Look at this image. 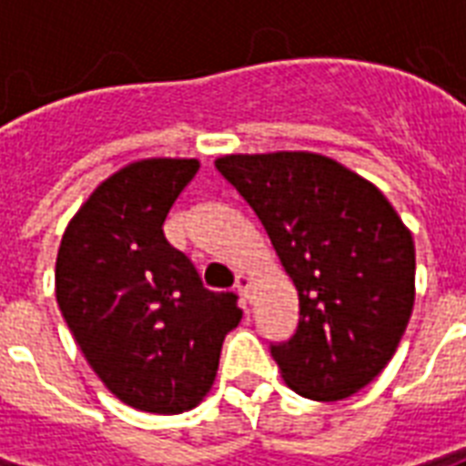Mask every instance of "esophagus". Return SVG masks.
I'll use <instances>...</instances> for the list:
<instances>
[{
	"label": "esophagus",
	"instance_id": "obj_1",
	"mask_svg": "<svg viewBox=\"0 0 466 466\" xmlns=\"http://www.w3.org/2000/svg\"><path fill=\"white\" fill-rule=\"evenodd\" d=\"M234 288H237V292H239L241 298L248 299V288H251V278H248L247 273H239V276H237V283H234Z\"/></svg>",
	"mask_w": 466,
	"mask_h": 466
}]
</instances>
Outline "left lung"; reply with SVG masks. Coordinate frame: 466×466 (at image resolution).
<instances>
[{
	"mask_svg": "<svg viewBox=\"0 0 466 466\" xmlns=\"http://www.w3.org/2000/svg\"><path fill=\"white\" fill-rule=\"evenodd\" d=\"M215 168L256 212L298 290V329L270 343L288 387L317 401L362 390L411 317V232L372 183L329 157L229 155Z\"/></svg>",
	"mask_w": 466,
	"mask_h": 466,
	"instance_id": "obj_1",
	"label": "left lung"
}]
</instances>
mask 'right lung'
I'll use <instances>...</instances> for the list:
<instances>
[{"label":"right lung","instance_id":"1","mask_svg":"<svg viewBox=\"0 0 466 466\" xmlns=\"http://www.w3.org/2000/svg\"><path fill=\"white\" fill-rule=\"evenodd\" d=\"M196 159H142L106 178L62 234L55 292L91 370L133 409L181 413L203 401L222 340L239 324L234 292L203 288L164 237Z\"/></svg>","mask_w":466,"mask_h":466}]
</instances>
